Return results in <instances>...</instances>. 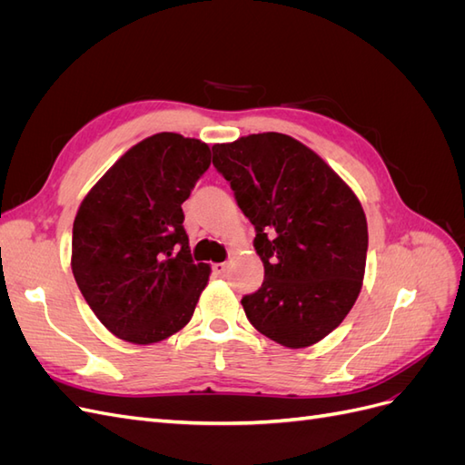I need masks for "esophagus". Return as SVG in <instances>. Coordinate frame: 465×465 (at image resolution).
<instances>
[{
  "mask_svg": "<svg viewBox=\"0 0 465 465\" xmlns=\"http://www.w3.org/2000/svg\"><path fill=\"white\" fill-rule=\"evenodd\" d=\"M224 272H227V263H215L213 265V273L215 275H223Z\"/></svg>",
  "mask_w": 465,
  "mask_h": 465,
  "instance_id": "obj_1",
  "label": "esophagus"
}]
</instances>
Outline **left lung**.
Instances as JSON below:
<instances>
[{"label":"left lung","mask_w":465,"mask_h":465,"mask_svg":"<svg viewBox=\"0 0 465 465\" xmlns=\"http://www.w3.org/2000/svg\"><path fill=\"white\" fill-rule=\"evenodd\" d=\"M213 166L256 229L262 287L242 297L260 333L311 347L353 308L369 229L362 205L318 154L285 134H252L213 145Z\"/></svg>","instance_id":"obj_1"}]
</instances>
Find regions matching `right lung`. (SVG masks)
<instances>
[{
  "label": "right lung",
  "instance_id": "add662e5",
  "mask_svg": "<svg viewBox=\"0 0 465 465\" xmlns=\"http://www.w3.org/2000/svg\"><path fill=\"white\" fill-rule=\"evenodd\" d=\"M211 164L209 145L173 132L125 151L81 202L72 270L103 326L149 345L190 322L211 267L193 263L184 203Z\"/></svg>",
  "mask_w": 465,
  "mask_h": 465
}]
</instances>
